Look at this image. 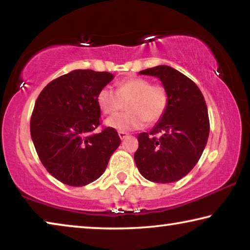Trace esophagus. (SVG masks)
<instances>
[{"label":"esophagus","mask_w":250,"mask_h":250,"mask_svg":"<svg viewBox=\"0 0 250 250\" xmlns=\"http://www.w3.org/2000/svg\"><path fill=\"white\" fill-rule=\"evenodd\" d=\"M118 134H119V137H120L121 140H124V139H125L129 135L126 132H124V131H119V132H118Z\"/></svg>","instance_id":"34e87169"}]
</instances>
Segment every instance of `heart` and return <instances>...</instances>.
<instances>
[{
  "label": "heart",
  "mask_w": 250,
  "mask_h": 250,
  "mask_svg": "<svg viewBox=\"0 0 250 250\" xmlns=\"http://www.w3.org/2000/svg\"><path fill=\"white\" fill-rule=\"evenodd\" d=\"M97 103L107 115L118 112L125 107V103H128V111L105 120L109 128L125 132L142 128L146 120L150 124L159 121L167 107V95L162 86L134 77L122 80L117 91L108 86L101 88Z\"/></svg>",
  "instance_id": "obj_1"
}]
</instances>
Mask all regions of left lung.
I'll use <instances>...</instances> for the list:
<instances>
[{"label":"left lung","instance_id":"obj_1","mask_svg":"<svg viewBox=\"0 0 250 250\" xmlns=\"http://www.w3.org/2000/svg\"><path fill=\"white\" fill-rule=\"evenodd\" d=\"M159 78L167 95V107L150 133L138 135L134 161L143 177L155 183L181 180L196 166L209 134L204 97L195 83L170 66L141 70ZM161 133L160 138L154 135Z\"/></svg>","mask_w":250,"mask_h":250}]
</instances>
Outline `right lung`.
<instances>
[{"label":"right lung","instance_id":"add662e5","mask_svg":"<svg viewBox=\"0 0 250 250\" xmlns=\"http://www.w3.org/2000/svg\"><path fill=\"white\" fill-rule=\"evenodd\" d=\"M113 78L107 71L76 69L50 82L36 100L32 140L46 170L62 183L96 181L120 146L115 129L94 133L101 115L97 95Z\"/></svg>","mask_w":250,"mask_h":250}]
</instances>
